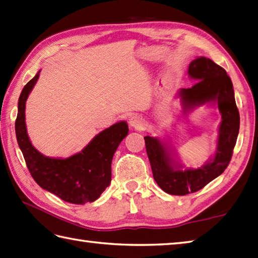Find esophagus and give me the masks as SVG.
<instances>
[{"instance_id": "34e87169", "label": "esophagus", "mask_w": 258, "mask_h": 258, "mask_svg": "<svg viewBox=\"0 0 258 258\" xmlns=\"http://www.w3.org/2000/svg\"><path fill=\"white\" fill-rule=\"evenodd\" d=\"M130 126L131 127H133L135 130H140L142 128V124H143V119L141 117L140 115L138 114H134L130 117Z\"/></svg>"}]
</instances>
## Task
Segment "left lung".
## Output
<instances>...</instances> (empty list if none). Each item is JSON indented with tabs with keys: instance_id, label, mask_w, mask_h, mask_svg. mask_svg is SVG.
Wrapping results in <instances>:
<instances>
[{
	"instance_id": "obj_1",
	"label": "left lung",
	"mask_w": 258,
	"mask_h": 258,
	"mask_svg": "<svg viewBox=\"0 0 258 258\" xmlns=\"http://www.w3.org/2000/svg\"><path fill=\"white\" fill-rule=\"evenodd\" d=\"M188 75L197 83L179 90L183 112L197 106L217 103L221 114L218 142L214 159L198 169H182L171 156L165 143L158 138L145 136L153 178L164 192L185 196L197 192L224 172L228 166L239 132V112L236 106L233 83L226 70L206 57L195 59L189 64Z\"/></svg>"
}]
</instances>
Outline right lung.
I'll return each mask as SVG.
<instances>
[{"label":"right lung","instance_id":"1","mask_svg":"<svg viewBox=\"0 0 258 258\" xmlns=\"http://www.w3.org/2000/svg\"><path fill=\"white\" fill-rule=\"evenodd\" d=\"M39 73L24 86L18 103L15 134L25 163L42 189L70 204L93 203L110 183L112 160L119 143L128 134L127 123L122 120L104 130L82 152L67 159L44 156L30 142L25 126V102L37 83Z\"/></svg>","mask_w":258,"mask_h":258}]
</instances>
